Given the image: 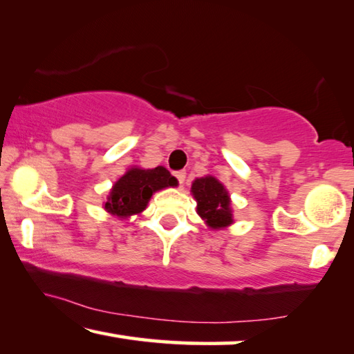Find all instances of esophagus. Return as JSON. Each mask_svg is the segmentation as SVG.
Returning <instances> with one entry per match:
<instances>
[{"instance_id": "esophagus-1", "label": "esophagus", "mask_w": 354, "mask_h": 354, "mask_svg": "<svg viewBox=\"0 0 354 354\" xmlns=\"http://www.w3.org/2000/svg\"><path fill=\"white\" fill-rule=\"evenodd\" d=\"M174 177L177 178L178 183L183 185L185 183V178H187V172H185V171H176V172H174Z\"/></svg>"}]
</instances>
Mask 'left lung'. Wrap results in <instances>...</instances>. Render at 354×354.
<instances>
[{
	"label": "left lung",
	"mask_w": 354,
	"mask_h": 354,
	"mask_svg": "<svg viewBox=\"0 0 354 354\" xmlns=\"http://www.w3.org/2000/svg\"><path fill=\"white\" fill-rule=\"evenodd\" d=\"M192 194L196 199V212L212 231L226 230L234 223L231 196L225 185L214 176L194 178Z\"/></svg>",
	"instance_id": "obj_1"
}]
</instances>
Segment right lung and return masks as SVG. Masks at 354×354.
Wrapping results in <instances>:
<instances>
[{"mask_svg": "<svg viewBox=\"0 0 354 354\" xmlns=\"http://www.w3.org/2000/svg\"><path fill=\"white\" fill-rule=\"evenodd\" d=\"M177 183V178L165 166L153 169L131 166L112 185L102 207L118 220H128L129 216L142 214L156 192L174 188Z\"/></svg>", "mask_w": 354, "mask_h": 354, "instance_id": "obj_1", "label": "right lung"}]
</instances>
